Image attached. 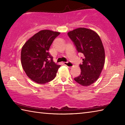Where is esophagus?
<instances>
[{"instance_id": "1", "label": "esophagus", "mask_w": 125, "mask_h": 125, "mask_svg": "<svg viewBox=\"0 0 125 125\" xmlns=\"http://www.w3.org/2000/svg\"><path fill=\"white\" fill-rule=\"evenodd\" d=\"M64 64L66 66L68 67L69 68H71L73 66V64L70 62H64Z\"/></svg>"}]
</instances>
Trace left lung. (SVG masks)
I'll list each match as a JSON object with an SVG mask.
<instances>
[{
  "mask_svg": "<svg viewBox=\"0 0 125 125\" xmlns=\"http://www.w3.org/2000/svg\"><path fill=\"white\" fill-rule=\"evenodd\" d=\"M79 53L83 55L81 73L74 78L83 86H89L98 79L105 63V51L99 36L92 30L80 27L68 32Z\"/></svg>",
  "mask_w": 125,
  "mask_h": 125,
  "instance_id": "obj_1",
  "label": "left lung"
}]
</instances>
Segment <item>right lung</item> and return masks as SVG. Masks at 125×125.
<instances>
[{
    "mask_svg": "<svg viewBox=\"0 0 125 125\" xmlns=\"http://www.w3.org/2000/svg\"><path fill=\"white\" fill-rule=\"evenodd\" d=\"M60 32L48 30L39 31L25 42L21 52V61L29 78L38 84H45L55 78L60 65L50 54V47Z\"/></svg>",
    "mask_w": 125,
    "mask_h": 125,
    "instance_id": "obj_1",
    "label": "right lung"
}]
</instances>
